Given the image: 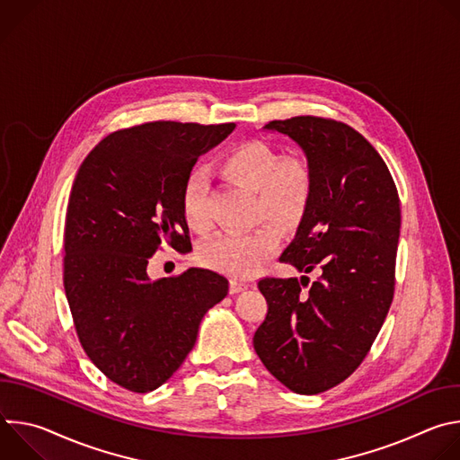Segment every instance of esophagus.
Masks as SVG:
<instances>
[{
  "label": "esophagus",
  "mask_w": 460,
  "mask_h": 460,
  "mask_svg": "<svg viewBox=\"0 0 460 460\" xmlns=\"http://www.w3.org/2000/svg\"><path fill=\"white\" fill-rule=\"evenodd\" d=\"M247 288H249V282L240 280V279H233L231 284H229L231 295H236V293H240V291H243V289H247Z\"/></svg>",
  "instance_id": "34e87169"
}]
</instances>
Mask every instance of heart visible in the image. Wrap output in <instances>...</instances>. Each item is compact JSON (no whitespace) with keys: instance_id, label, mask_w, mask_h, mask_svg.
<instances>
[{"instance_id":"obj_1","label":"heart","mask_w":460,"mask_h":460,"mask_svg":"<svg viewBox=\"0 0 460 460\" xmlns=\"http://www.w3.org/2000/svg\"><path fill=\"white\" fill-rule=\"evenodd\" d=\"M218 171L236 185L254 192L256 218H266L279 229H295L311 206L314 183L309 167L298 158H282L264 142L249 140L231 147L220 158ZM180 208L190 229L199 233L209 229L208 178L204 172H189ZM277 247V233L270 226H260L245 233H222L208 240L199 256L204 266L242 279L252 275Z\"/></svg>"}]
</instances>
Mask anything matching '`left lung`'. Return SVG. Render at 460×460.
<instances>
[{"instance_id": "8db88e82", "label": "left lung", "mask_w": 460, "mask_h": 460, "mask_svg": "<svg viewBox=\"0 0 460 460\" xmlns=\"http://www.w3.org/2000/svg\"><path fill=\"white\" fill-rule=\"evenodd\" d=\"M313 174L311 206L280 260L318 280L261 279L266 320L252 346L268 371L300 395L346 380L364 360L395 291L401 202L387 165L346 123L316 116L270 121Z\"/></svg>"}]
</instances>
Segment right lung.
Here are the masks:
<instances>
[{
	"mask_svg": "<svg viewBox=\"0 0 460 460\" xmlns=\"http://www.w3.org/2000/svg\"><path fill=\"white\" fill-rule=\"evenodd\" d=\"M233 130L151 121L109 135L78 169L65 218V295L87 357L128 391L169 380L204 314L229 291L209 270L151 280L147 264L162 243L190 251L180 208L185 178Z\"/></svg>",
	"mask_w": 460,
	"mask_h": 460,
	"instance_id": "right-lung-1",
	"label": "right lung"
}]
</instances>
